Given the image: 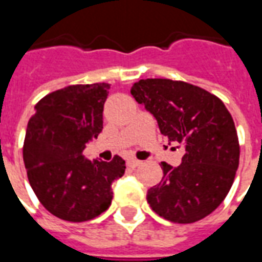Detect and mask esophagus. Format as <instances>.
Wrapping results in <instances>:
<instances>
[{"label": "esophagus", "instance_id": "obj_1", "mask_svg": "<svg viewBox=\"0 0 262 262\" xmlns=\"http://www.w3.org/2000/svg\"><path fill=\"white\" fill-rule=\"evenodd\" d=\"M127 164H129V167H137V165H140L142 164V161L140 160H137V159H129L127 160Z\"/></svg>", "mask_w": 262, "mask_h": 262}]
</instances>
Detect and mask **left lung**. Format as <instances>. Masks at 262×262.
Wrapping results in <instances>:
<instances>
[{"label":"left lung","mask_w":262,"mask_h":262,"mask_svg":"<svg viewBox=\"0 0 262 262\" xmlns=\"http://www.w3.org/2000/svg\"><path fill=\"white\" fill-rule=\"evenodd\" d=\"M130 92L156 118L161 135L185 148L181 165L161 163L164 176L147 191V202L174 223L203 219L223 202L238 168L230 112L213 94L184 81L147 78L135 82Z\"/></svg>","instance_id":"left-lung-1"}]
</instances>
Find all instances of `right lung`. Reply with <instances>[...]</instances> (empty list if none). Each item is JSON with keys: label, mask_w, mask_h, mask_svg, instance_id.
<instances>
[{"label": "right lung", "mask_w": 262, "mask_h": 262, "mask_svg": "<svg viewBox=\"0 0 262 262\" xmlns=\"http://www.w3.org/2000/svg\"><path fill=\"white\" fill-rule=\"evenodd\" d=\"M109 84L69 85L42 98L28 122L24 163L45 208L59 219L85 222L112 202V182L125 174V160H88L84 148L102 132Z\"/></svg>", "instance_id": "1"}]
</instances>
